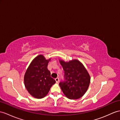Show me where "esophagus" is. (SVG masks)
<instances>
[{
	"instance_id": "34e87169",
	"label": "esophagus",
	"mask_w": 120,
	"mask_h": 120,
	"mask_svg": "<svg viewBox=\"0 0 120 120\" xmlns=\"http://www.w3.org/2000/svg\"><path fill=\"white\" fill-rule=\"evenodd\" d=\"M55 81H56V83H58V82H59V78H58V77L55 78Z\"/></svg>"
}]
</instances>
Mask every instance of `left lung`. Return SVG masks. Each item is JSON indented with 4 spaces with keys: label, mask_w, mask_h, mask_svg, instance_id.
<instances>
[{
    "label": "left lung",
    "mask_w": 120,
    "mask_h": 120,
    "mask_svg": "<svg viewBox=\"0 0 120 120\" xmlns=\"http://www.w3.org/2000/svg\"><path fill=\"white\" fill-rule=\"evenodd\" d=\"M64 70V81L59 85L63 93L70 99H77L85 94L90 83V76L82 64L77 60L65 62L60 60Z\"/></svg>",
    "instance_id": "obj_1"
}]
</instances>
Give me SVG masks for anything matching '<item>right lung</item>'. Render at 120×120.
<instances>
[{
	"label": "right lung",
	"instance_id": "right-lung-1",
	"mask_svg": "<svg viewBox=\"0 0 120 120\" xmlns=\"http://www.w3.org/2000/svg\"><path fill=\"white\" fill-rule=\"evenodd\" d=\"M50 60H46L42 55H38L33 60L25 72V86L28 93L36 98L45 97L56 82L51 77L50 72L47 68Z\"/></svg>",
	"mask_w": 120,
	"mask_h": 120
}]
</instances>
